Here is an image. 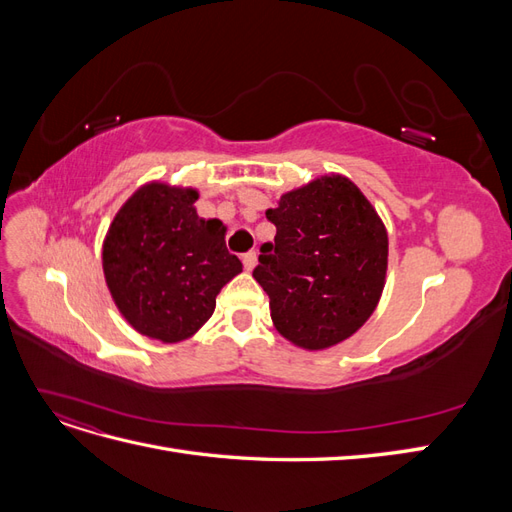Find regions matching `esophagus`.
Here are the masks:
<instances>
[{
	"instance_id": "34e87169",
	"label": "esophagus",
	"mask_w": 512,
	"mask_h": 512,
	"mask_svg": "<svg viewBox=\"0 0 512 512\" xmlns=\"http://www.w3.org/2000/svg\"><path fill=\"white\" fill-rule=\"evenodd\" d=\"M256 260H258V254H256V252L243 254V267H245L247 271H252V269L256 267Z\"/></svg>"
}]
</instances>
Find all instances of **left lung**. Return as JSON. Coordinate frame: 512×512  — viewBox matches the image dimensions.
Segmentation results:
<instances>
[{
    "label": "left lung",
    "mask_w": 512,
    "mask_h": 512,
    "mask_svg": "<svg viewBox=\"0 0 512 512\" xmlns=\"http://www.w3.org/2000/svg\"><path fill=\"white\" fill-rule=\"evenodd\" d=\"M275 241L260 247L254 280L290 344L327 350L359 331L382 297L389 235L344 175H322L267 209Z\"/></svg>",
    "instance_id": "left-lung-1"
}]
</instances>
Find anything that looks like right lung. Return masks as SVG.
Masks as SVG:
<instances>
[{
	"label": "right lung",
	"instance_id": "1",
	"mask_svg": "<svg viewBox=\"0 0 512 512\" xmlns=\"http://www.w3.org/2000/svg\"><path fill=\"white\" fill-rule=\"evenodd\" d=\"M198 190L151 181L121 205L102 243L108 292L130 327L162 344L192 337L243 271L226 226L198 218Z\"/></svg>",
	"mask_w": 512,
	"mask_h": 512
}]
</instances>
